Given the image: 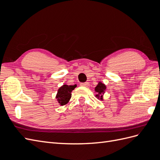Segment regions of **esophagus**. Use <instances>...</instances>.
<instances>
[{"mask_svg": "<svg viewBox=\"0 0 160 160\" xmlns=\"http://www.w3.org/2000/svg\"><path fill=\"white\" fill-rule=\"evenodd\" d=\"M89 85V83L88 82H85V83H81V86L82 87H88Z\"/></svg>", "mask_w": 160, "mask_h": 160, "instance_id": "1", "label": "esophagus"}]
</instances>
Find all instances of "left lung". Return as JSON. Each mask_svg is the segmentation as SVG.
<instances>
[{"mask_svg":"<svg viewBox=\"0 0 160 160\" xmlns=\"http://www.w3.org/2000/svg\"><path fill=\"white\" fill-rule=\"evenodd\" d=\"M106 85L101 83V81H99L98 85H97L95 88V92L97 93V94L95 95V97L98 99L100 100H103V95L105 93V90H106Z\"/></svg>","mask_w":160,"mask_h":160,"instance_id":"obj_1","label":"left lung"}]
</instances>
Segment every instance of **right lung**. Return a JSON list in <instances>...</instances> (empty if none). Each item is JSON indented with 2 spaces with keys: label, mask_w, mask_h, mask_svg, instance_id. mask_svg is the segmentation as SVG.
I'll use <instances>...</instances> for the list:
<instances>
[{
  "label": "right lung",
  "mask_w": 160,
  "mask_h": 160,
  "mask_svg": "<svg viewBox=\"0 0 160 160\" xmlns=\"http://www.w3.org/2000/svg\"><path fill=\"white\" fill-rule=\"evenodd\" d=\"M77 85H63L59 88L56 95V99L57 102L61 106L65 105L69 103L71 98V92L76 88Z\"/></svg>",
  "instance_id": "add662e5"
}]
</instances>
